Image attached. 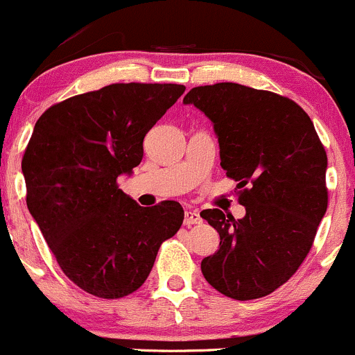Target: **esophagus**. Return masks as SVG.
<instances>
[{"label":"esophagus","mask_w":355,"mask_h":355,"mask_svg":"<svg viewBox=\"0 0 355 355\" xmlns=\"http://www.w3.org/2000/svg\"><path fill=\"white\" fill-rule=\"evenodd\" d=\"M201 222H203V220H201V216L198 215L196 211H191V209H189V211L184 213V225H186V227H193V225H198Z\"/></svg>","instance_id":"1"}]
</instances>
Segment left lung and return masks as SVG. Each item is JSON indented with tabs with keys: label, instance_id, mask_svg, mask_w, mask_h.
Segmentation results:
<instances>
[{
	"label": "left lung",
	"instance_id": "1",
	"mask_svg": "<svg viewBox=\"0 0 355 355\" xmlns=\"http://www.w3.org/2000/svg\"><path fill=\"white\" fill-rule=\"evenodd\" d=\"M182 103L213 121L220 166L245 207L242 220L218 208L200 213L220 234L201 272L228 298L268 296L303 264L327 211L325 147L298 103L272 91L216 83L193 87Z\"/></svg>",
	"mask_w": 355,
	"mask_h": 355
}]
</instances>
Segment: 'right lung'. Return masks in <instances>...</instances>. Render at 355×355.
<instances>
[{
	"instance_id": "right-lung-1",
	"label": "right lung",
	"mask_w": 355,
	"mask_h": 355,
	"mask_svg": "<svg viewBox=\"0 0 355 355\" xmlns=\"http://www.w3.org/2000/svg\"><path fill=\"white\" fill-rule=\"evenodd\" d=\"M184 89L116 83L55 103L37 120L21 159L26 207L62 272L89 295L137 291L181 228V205L139 207L118 178L139 166L144 137Z\"/></svg>"
}]
</instances>
